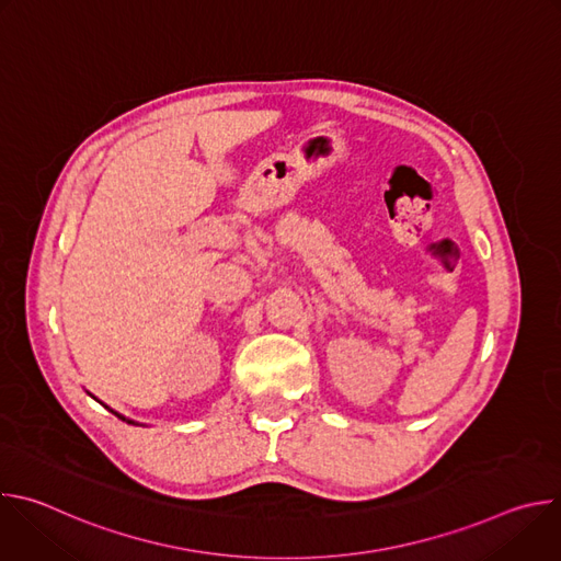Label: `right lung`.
<instances>
[{"label": "right lung", "mask_w": 561, "mask_h": 561, "mask_svg": "<svg viewBox=\"0 0 561 561\" xmlns=\"http://www.w3.org/2000/svg\"><path fill=\"white\" fill-rule=\"evenodd\" d=\"M89 394H91V392H89ZM106 409H108V407H106ZM108 411H111V413H113V415H117V417H119V420H124V422H126V424H135V426H139V424H137V422H133V420H128V417H124V415H119V413H115V411H113V409H108Z\"/></svg>", "instance_id": "add662e5"}]
</instances>
